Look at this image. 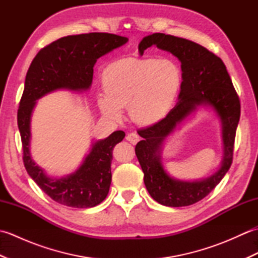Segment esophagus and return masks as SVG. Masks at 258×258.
I'll list each match as a JSON object with an SVG mask.
<instances>
[{"mask_svg":"<svg viewBox=\"0 0 258 258\" xmlns=\"http://www.w3.org/2000/svg\"><path fill=\"white\" fill-rule=\"evenodd\" d=\"M126 140H127L130 143L136 144L140 141V136L136 133H128L127 135H126Z\"/></svg>","mask_w":258,"mask_h":258,"instance_id":"1","label":"esophagus"}]
</instances>
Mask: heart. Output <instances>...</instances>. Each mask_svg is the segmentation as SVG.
Here are the masks:
<instances>
[{"label": "heart", "instance_id": "1", "mask_svg": "<svg viewBox=\"0 0 258 258\" xmlns=\"http://www.w3.org/2000/svg\"><path fill=\"white\" fill-rule=\"evenodd\" d=\"M180 70L171 59L122 58L103 71L104 95H98L101 111L119 119L127 108L138 124L157 122L172 107L180 87Z\"/></svg>", "mask_w": 258, "mask_h": 258}]
</instances>
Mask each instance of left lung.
<instances>
[{
    "label": "left lung",
    "instance_id": "8db88e82",
    "mask_svg": "<svg viewBox=\"0 0 258 258\" xmlns=\"http://www.w3.org/2000/svg\"><path fill=\"white\" fill-rule=\"evenodd\" d=\"M152 45L172 53L179 59L183 82L178 102L166 116L138 131L143 140L136 144L135 154L143 169L145 186L153 199L165 206H188L210 194L232 165L235 136L240 116L239 97L225 64L206 47L186 38L154 33L144 37L140 43L141 55ZM203 103L215 109L222 120L224 142L222 166L211 178L200 182L174 180L161 165L159 150L162 141L177 123Z\"/></svg>",
    "mask_w": 258,
    "mask_h": 258
}]
</instances>
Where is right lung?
Here are the masks:
<instances>
[{"instance_id":"1","label":"right lung","mask_w":258,"mask_h":258,"mask_svg":"<svg viewBox=\"0 0 258 258\" xmlns=\"http://www.w3.org/2000/svg\"><path fill=\"white\" fill-rule=\"evenodd\" d=\"M126 42L125 36L96 32L61 37L41 48L27 71L18 109L23 163L40 188L59 204L87 208L105 200L112 180L113 147L124 139L125 133L116 131L107 139L96 142L74 174L62 178L48 177L30 154V119L35 101L58 89H89L96 59Z\"/></svg>"}]
</instances>
